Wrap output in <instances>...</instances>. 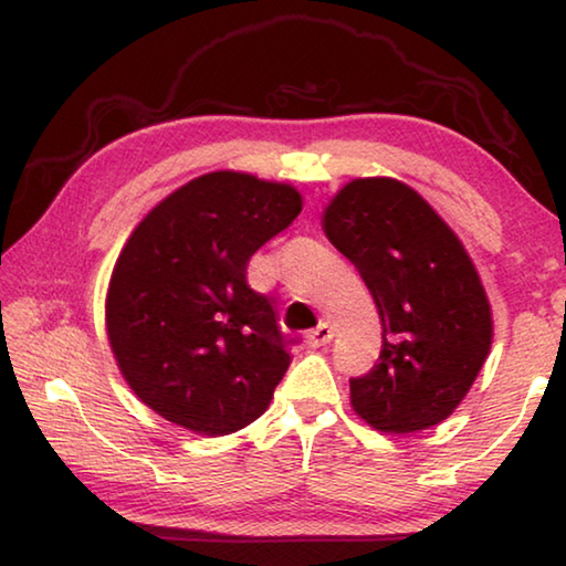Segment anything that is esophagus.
Returning <instances> with one entry per match:
<instances>
[{
	"mask_svg": "<svg viewBox=\"0 0 566 566\" xmlns=\"http://www.w3.org/2000/svg\"><path fill=\"white\" fill-rule=\"evenodd\" d=\"M331 338H333V328L328 326V323H318L316 328L308 331V336H305V344H308L311 348H321V346L331 344Z\"/></svg>",
	"mask_w": 566,
	"mask_h": 566,
	"instance_id": "esophagus-1",
	"label": "esophagus"
}]
</instances>
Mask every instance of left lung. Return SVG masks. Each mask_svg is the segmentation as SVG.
<instances>
[{"instance_id": "obj_1", "label": "left lung", "mask_w": 566, "mask_h": 566, "mask_svg": "<svg viewBox=\"0 0 566 566\" xmlns=\"http://www.w3.org/2000/svg\"><path fill=\"white\" fill-rule=\"evenodd\" d=\"M323 230L358 268L384 328L376 366L350 378V406L386 433L437 426L464 401L494 336L464 245L394 178L350 180L323 212Z\"/></svg>"}]
</instances>
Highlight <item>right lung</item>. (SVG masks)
<instances>
[{
  "instance_id": "add662e5",
  "label": "right lung",
  "mask_w": 566,
  "mask_h": 566,
  "mask_svg": "<svg viewBox=\"0 0 566 566\" xmlns=\"http://www.w3.org/2000/svg\"><path fill=\"white\" fill-rule=\"evenodd\" d=\"M301 208L293 185L218 170L133 230L109 277L107 338L129 388L163 419L226 437L268 409L293 340L245 273Z\"/></svg>"
}]
</instances>
